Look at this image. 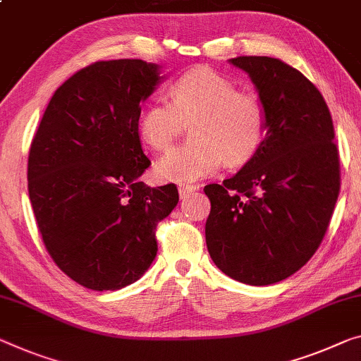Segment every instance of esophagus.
I'll return each mask as SVG.
<instances>
[{
  "label": "esophagus",
  "instance_id": "1",
  "mask_svg": "<svg viewBox=\"0 0 361 361\" xmlns=\"http://www.w3.org/2000/svg\"><path fill=\"white\" fill-rule=\"evenodd\" d=\"M197 185H192V184H180L179 185V195H180V198H188L192 195L193 192L197 190Z\"/></svg>",
  "mask_w": 361,
  "mask_h": 361
}]
</instances>
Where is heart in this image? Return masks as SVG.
Here are the masks:
<instances>
[{
  "label": "heart",
  "instance_id": "b5f03b06",
  "mask_svg": "<svg viewBox=\"0 0 361 361\" xmlns=\"http://www.w3.org/2000/svg\"><path fill=\"white\" fill-rule=\"evenodd\" d=\"M195 142L171 149L154 164L163 182H195L216 173L226 161L240 166L262 148L268 114L257 93L237 85L213 69L180 75L171 87V99H154L142 113L140 134L149 147L164 152L192 124Z\"/></svg>",
  "mask_w": 361,
  "mask_h": 361
}]
</instances>
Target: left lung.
<instances>
[{"label": "left lung", "instance_id": "obj_1", "mask_svg": "<svg viewBox=\"0 0 361 361\" xmlns=\"http://www.w3.org/2000/svg\"><path fill=\"white\" fill-rule=\"evenodd\" d=\"M268 114L258 153L223 184L203 188L214 264L232 279L269 286L308 263L341 190L339 149L323 95L300 71L268 56H238Z\"/></svg>", "mask_w": 361, "mask_h": 361}]
</instances>
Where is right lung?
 <instances>
[{
    "mask_svg": "<svg viewBox=\"0 0 361 361\" xmlns=\"http://www.w3.org/2000/svg\"><path fill=\"white\" fill-rule=\"evenodd\" d=\"M161 80L142 59L97 61L49 99L33 137L27 179L47 252L92 290H118L145 274L157 226L176 208V184L148 187L138 137L140 103Z\"/></svg>",
    "mask_w": 361,
    "mask_h": 361,
    "instance_id": "1",
    "label": "right lung"
}]
</instances>
